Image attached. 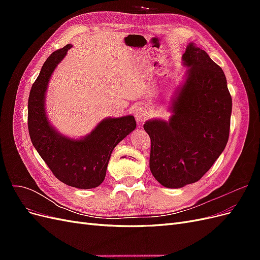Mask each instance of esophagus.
Returning <instances> with one entry per match:
<instances>
[{
  "label": "esophagus",
  "instance_id": "obj_1",
  "mask_svg": "<svg viewBox=\"0 0 260 260\" xmlns=\"http://www.w3.org/2000/svg\"><path fill=\"white\" fill-rule=\"evenodd\" d=\"M146 116H147V114H146V112L144 111L143 107H138V108L136 109L135 117H136V120L138 121L139 124H141V123H142V122L146 119Z\"/></svg>",
  "mask_w": 260,
  "mask_h": 260
}]
</instances>
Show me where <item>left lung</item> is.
<instances>
[{
  "instance_id": "left-lung-1",
  "label": "left lung",
  "mask_w": 260,
  "mask_h": 260,
  "mask_svg": "<svg viewBox=\"0 0 260 260\" xmlns=\"http://www.w3.org/2000/svg\"><path fill=\"white\" fill-rule=\"evenodd\" d=\"M186 79L172 101L168 121L144 123L151 138L149 169L169 188L199 181L229 140L232 99L225 76L208 54L190 43L182 56Z\"/></svg>"
}]
</instances>
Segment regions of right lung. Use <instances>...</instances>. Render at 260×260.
Returning a JSON list of instances; mask_svg holds the SVG:
<instances>
[{
    "mask_svg": "<svg viewBox=\"0 0 260 260\" xmlns=\"http://www.w3.org/2000/svg\"><path fill=\"white\" fill-rule=\"evenodd\" d=\"M72 44L53 52L44 61L28 100V130L35 148L62 183L77 188H93L103 182L115 146L136 129L133 116L106 118L90 135L74 140L58 133L45 115L44 100L54 69Z\"/></svg>",
    "mask_w": 260,
    "mask_h": 260,
    "instance_id": "1",
    "label": "right lung"
}]
</instances>
